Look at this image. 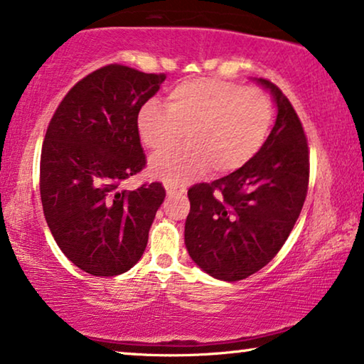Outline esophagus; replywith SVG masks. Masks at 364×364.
<instances>
[{"mask_svg": "<svg viewBox=\"0 0 364 364\" xmlns=\"http://www.w3.org/2000/svg\"><path fill=\"white\" fill-rule=\"evenodd\" d=\"M184 189L183 186H176V184H171V183H166V194L168 196H176V194H184Z\"/></svg>", "mask_w": 364, "mask_h": 364, "instance_id": "34e87169", "label": "esophagus"}]
</instances>
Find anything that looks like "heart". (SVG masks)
I'll list each match as a JSON object with an SVG mask.
<instances>
[{"instance_id": "1", "label": "heart", "mask_w": 364, "mask_h": 364, "mask_svg": "<svg viewBox=\"0 0 364 364\" xmlns=\"http://www.w3.org/2000/svg\"><path fill=\"white\" fill-rule=\"evenodd\" d=\"M144 102L137 132L145 147L165 151L183 140L188 145L151 160V171L170 181H186L204 170L217 175L245 166L267 142L274 107L257 86L222 78H194L173 86L165 97Z\"/></svg>"}]
</instances>
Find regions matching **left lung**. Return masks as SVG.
<instances>
[{
  "label": "left lung",
  "instance_id": "8db88e82",
  "mask_svg": "<svg viewBox=\"0 0 364 364\" xmlns=\"http://www.w3.org/2000/svg\"><path fill=\"white\" fill-rule=\"evenodd\" d=\"M278 117L267 142L245 166L188 189L184 225L189 257L224 281H240L268 264L299 217L309 189V145L302 122L278 86Z\"/></svg>",
  "mask_w": 364,
  "mask_h": 364
}]
</instances>
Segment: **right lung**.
<instances>
[{
    "mask_svg": "<svg viewBox=\"0 0 364 364\" xmlns=\"http://www.w3.org/2000/svg\"><path fill=\"white\" fill-rule=\"evenodd\" d=\"M165 73L111 63L81 78L48 122L41 154L43 215L70 262L93 276L132 268L166 196L160 181L122 183L147 165L137 114Z\"/></svg>",
    "mask_w": 364,
    "mask_h": 364,
    "instance_id": "1",
    "label": "right lung"
}]
</instances>
